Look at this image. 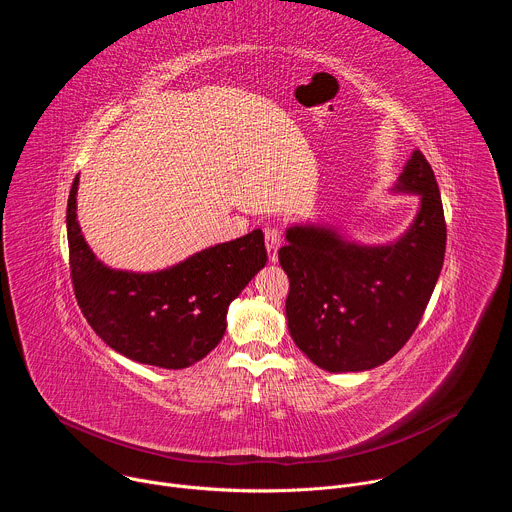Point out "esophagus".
<instances>
[{
	"label": "esophagus",
	"instance_id": "obj_1",
	"mask_svg": "<svg viewBox=\"0 0 512 512\" xmlns=\"http://www.w3.org/2000/svg\"><path fill=\"white\" fill-rule=\"evenodd\" d=\"M281 245V233L275 227H265V247L271 263L277 261V249Z\"/></svg>",
	"mask_w": 512,
	"mask_h": 512
}]
</instances>
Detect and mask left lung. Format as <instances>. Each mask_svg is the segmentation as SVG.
Masks as SVG:
<instances>
[{
	"mask_svg": "<svg viewBox=\"0 0 512 512\" xmlns=\"http://www.w3.org/2000/svg\"><path fill=\"white\" fill-rule=\"evenodd\" d=\"M393 194H415L417 212L395 241L364 245L328 223L285 229L279 263L289 277L287 328L296 346L328 373L371 371L415 332L446 253L440 188L419 150Z\"/></svg>",
	"mask_w": 512,
	"mask_h": 512,
	"instance_id": "obj_1",
	"label": "left lung"
}]
</instances>
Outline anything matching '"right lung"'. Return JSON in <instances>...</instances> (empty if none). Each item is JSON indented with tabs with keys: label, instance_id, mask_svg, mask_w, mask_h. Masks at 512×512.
<instances>
[{
	"label": "right lung",
	"instance_id": "right-lung-1",
	"mask_svg": "<svg viewBox=\"0 0 512 512\" xmlns=\"http://www.w3.org/2000/svg\"><path fill=\"white\" fill-rule=\"evenodd\" d=\"M79 176L66 206L70 275L77 302L115 352L160 369L202 360L227 330V312L267 263L263 233L206 247L158 271L105 265L85 241L77 216Z\"/></svg>",
	"mask_w": 512,
	"mask_h": 512
}]
</instances>
